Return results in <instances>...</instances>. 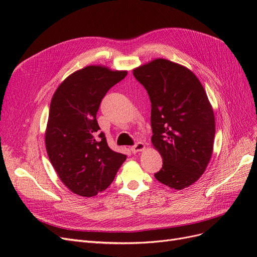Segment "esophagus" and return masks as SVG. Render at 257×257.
I'll list each match as a JSON object with an SVG mask.
<instances>
[{
    "mask_svg": "<svg viewBox=\"0 0 257 257\" xmlns=\"http://www.w3.org/2000/svg\"><path fill=\"white\" fill-rule=\"evenodd\" d=\"M146 149V146L144 143L138 142L137 144H135L133 147H132V152L133 153H137V152H141L144 151Z\"/></svg>",
    "mask_w": 257,
    "mask_h": 257,
    "instance_id": "34e87169",
    "label": "esophagus"
}]
</instances>
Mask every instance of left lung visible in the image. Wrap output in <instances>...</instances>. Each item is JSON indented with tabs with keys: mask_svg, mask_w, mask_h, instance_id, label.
<instances>
[{
	"mask_svg": "<svg viewBox=\"0 0 257 257\" xmlns=\"http://www.w3.org/2000/svg\"><path fill=\"white\" fill-rule=\"evenodd\" d=\"M151 102L152 146L163 159L155 179L175 190L195 183L213 152L215 120L207 93L191 69L154 59L133 69Z\"/></svg>",
	"mask_w": 257,
	"mask_h": 257,
	"instance_id": "obj_1",
	"label": "left lung"
}]
</instances>
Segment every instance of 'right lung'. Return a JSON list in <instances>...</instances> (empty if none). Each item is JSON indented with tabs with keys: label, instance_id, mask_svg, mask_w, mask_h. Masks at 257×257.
Wrapping results in <instances>:
<instances>
[{
	"label": "right lung",
	"instance_id": "add662e5",
	"mask_svg": "<svg viewBox=\"0 0 257 257\" xmlns=\"http://www.w3.org/2000/svg\"><path fill=\"white\" fill-rule=\"evenodd\" d=\"M126 75L104 65L85 66L66 77L51 98L46 150L62 183L77 195L92 197L106 190L126 160L108 147L96 120L102 98Z\"/></svg>",
	"mask_w": 257,
	"mask_h": 257
}]
</instances>
